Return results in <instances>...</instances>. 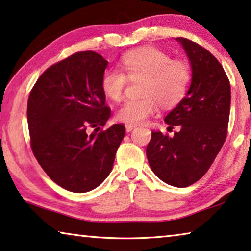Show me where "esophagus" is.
<instances>
[{
	"label": "esophagus",
	"mask_w": 251,
	"mask_h": 251,
	"mask_svg": "<svg viewBox=\"0 0 251 251\" xmlns=\"http://www.w3.org/2000/svg\"><path fill=\"white\" fill-rule=\"evenodd\" d=\"M136 128V126H133V125H126V132H130V131H132V130Z\"/></svg>",
	"instance_id": "esophagus-1"
}]
</instances>
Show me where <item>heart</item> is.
<instances>
[{
  "instance_id": "obj_1",
  "label": "heart",
  "mask_w": 251,
  "mask_h": 251,
  "mask_svg": "<svg viewBox=\"0 0 251 251\" xmlns=\"http://www.w3.org/2000/svg\"><path fill=\"white\" fill-rule=\"evenodd\" d=\"M121 68H108L101 75L105 96L118 101L122 99L128 78L143 79L140 95L128 100L118 108L115 118L126 125H140L157 111L158 103L171 107L187 93L191 81V69L186 61L172 60L168 53L155 47H143L122 56Z\"/></svg>"
}]
</instances>
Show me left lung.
Instances as JSON below:
<instances>
[{
  "label": "left lung",
  "mask_w": 251,
  "mask_h": 251,
  "mask_svg": "<svg viewBox=\"0 0 251 251\" xmlns=\"http://www.w3.org/2000/svg\"><path fill=\"white\" fill-rule=\"evenodd\" d=\"M191 65L186 96L166 115L173 137L152 131L146 154L151 169L170 186L184 188L208 171L227 133L231 88L224 69L204 47L187 38H176Z\"/></svg>",
  "instance_id": "left-lung-1"
}]
</instances>
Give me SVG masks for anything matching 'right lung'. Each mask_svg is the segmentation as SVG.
I'll return each mask as SVG.
<instances>
[{
    "instance_id": "add662e5",
    "label": "right lung",
    "mask_w": 251,
    "mask_h": 251,
    "mask_svg": "<svg viewBox=\"0 0 251 251\" xmlns=\"http://www.w3.org/2000/svg\"><path fill=\"white\" fill-rule=\"evenodd\" d=\"M107 64L93 50L75 53L44 71L29 95L32 152L65 190L81 194L99 187L111 173L125 137L123 125L98 132L111 117L101 90ZM90 127L96 129L92 134Z\"/></svg>"
}]
</instances>
